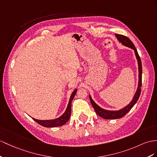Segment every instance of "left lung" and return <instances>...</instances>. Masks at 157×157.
I'll use <instances>...</instances> for the list:
<instances>
[{"instance_id": "left-lung-1", "label": "left lung", "mask_w": 157, "mask_h": 157, "mask_svg": "<svg viewBox=\"0 0 157 157\" xmlns=\"http://www.w3.org/2000/svg\"><path fill=\"white\" fill-rule=\"evenodd\" d=\"M116 37L118 39L119 41L122 43L123 45L126 46L127 47H129L132 48V50L135 51V53L136 55V59H137L138 61V65H139V86L137 90H136V93L134 95V98L132 99L131 103L128 104V105H127L125 107L123 108V109H120L119 111H107L105 109H103L102 108L99 107L97 104H96L94 101L93 99H91V96L90 95V99L92 106H93L94 109L95 111L96 112L98 115H99L100 117L105 119H120L123 117V116L125 115L128 111H129L132 107L135 105V104L137 101V100L139 98V96L140 95V92H141V86H142V63H141V60H140V58L139 57V55L137 52V50H136V48L135 45L131 42V40L127 38L125 36H123L121 34H115Z\"/></svg>"}]
</instances>
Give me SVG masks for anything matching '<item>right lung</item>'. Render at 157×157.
I'll use <instances>...</instances> for the list:
<instances>
[{
  "instance_id": "obj_1",
  "label": "right lung",
  "mask_w": 157,
  "mask_h": 157,
  "mask_svg": "<svg viewBox=\"0 0 157 157\" xmlns=\"http://www.w3.org/2000/svg\"><path fill=\"white\" fill-rule=\"evenodd\" d=\"M76 91H77V90H75L73 91L72 93L69 103H68L67 109L62 116H60L59 117L54 119V120H38V119H35L34 118H33L36 122L38 123L40 125H42L44 127H60L63 125L64 124H66L67 121L70 119V115H71V102L72 100H73L74 96L76 94Z\"/></svg>"
}]
</instances>
